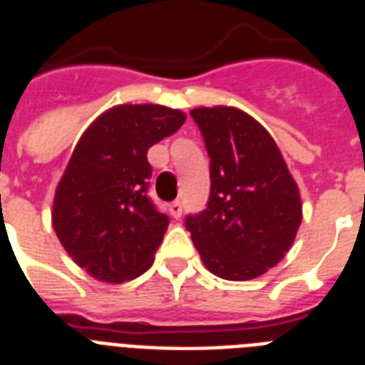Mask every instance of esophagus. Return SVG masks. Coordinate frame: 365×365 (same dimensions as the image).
Listing matches in <instances>:
<instances>
[{"label": "esophagus", "mask_w": 365, "mask_h": 365, "mask_svg": "<svg viewBox=\"0 0 365 365\" xmlns=\"http://www.w3.org/2000/svg\"><path fill=\"white\" fill-rule=\"evenodd\" d=\"M182 210H183V205H182V200H174V202H172L170 205V214L174 217H180L182 216Z\"/></svg>", "instance_id": "34e87169"}]
</instances>
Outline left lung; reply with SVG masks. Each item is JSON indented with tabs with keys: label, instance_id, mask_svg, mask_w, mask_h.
<instances>
[{
	"label": "left lung",
	"instance_id": "8db88e82",
	"mask_svg": "<svg viewBox=\"0 0 365 365\" xmlns=\"http://www.w3.org/2000/svg\"><path fill=\"white\" fill-rule=\"evenodd\" d=\"M210 157L206 210L187 216L185 229L212 274L252 280L292 248L303 217L299 187L277 142L233 106L191 110Z\"/></svg>",
	"mask_w": 365,
	"mask_h": 365
}]
</instances>
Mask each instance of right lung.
I'll use <instances>...</instances> for the list:
<instances>
[{"label":"right lung","instance_id":"add662e5","mask_svg":"<svg viewBox=\"0 0 365 365\" xmlns=\"http://www.w3.org/2000/svg\"><path fill=\"white\" fill-rule=\"evenodd\" d=\"M185 123L159 104L104 111L79 138L53 202V229L83 271L121 284L153 265L168 217L148 197V149Z\"/></svg>","mask_w":365,"mask_h":365}]
</instances>
